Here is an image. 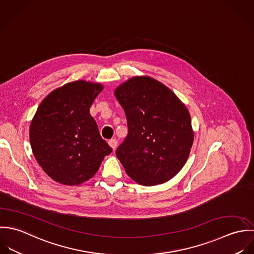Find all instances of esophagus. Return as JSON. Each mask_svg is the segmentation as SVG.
<instances>
[{
  "mask_svg": "<svg viewBox=\"0 0 254 254\" xmlns=\"http://www.w3.org/2000/svg\"><path fill=\"white\" fill-rule=\"evenodd\" d=\"M108 143H109V145L113 148V150H115V149L117 148V146H118V141H117V139H116V138H112V139H110Z\"/></svg>",
  "mask_w": 254,
  "mask_h": 254,
  "instance_id": "esophagus-1",
  "label": "esophagus"
}]
</instances>
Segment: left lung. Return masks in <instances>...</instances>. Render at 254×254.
<instances>
[{
	"instance_id": "left-lung-1",
	"label": "left lung",
	"mask_w": 254,
	"mask_h": 254,
	"mask_svg": "<svg viewBox=\"0 0 254 254\" xmlns=\"http://www.w3.org/2000/svg\"><path fill=\"white\" fill-rule=\"evenodd\" d=\"M115 96L125 110L128 133L116 155L127 174L150 187L168 182L185 166L193 143L190 115L160 81L134 76Z\"/></svg>"
}]
</instances>
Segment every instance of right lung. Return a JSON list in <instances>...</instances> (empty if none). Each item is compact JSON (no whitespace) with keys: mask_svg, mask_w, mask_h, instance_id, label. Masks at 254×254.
<instances>
[{"mask_svg":"<svg viewBox=\"0 0 254 254\" xmlns=\"http://www.w3.org/2000/svg\"><path fill=\"white\" fill-rule=\"evenodd\" d=\"M100 83L76 80L41 102L29 128L32 152L54 181L78 186L91 179L112 148L103 139L90 107Z\"/></svg>","mask_w":254,"mask_h":254,"instance_id":"1","label":"right lung"}]
</instances>
